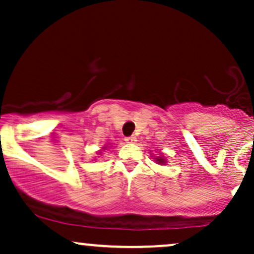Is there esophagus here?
I'll use <instances>...</instances> for the list:
<instances>
[{
    "mask_svg": "<svg viewBox=\"0 0 254 254\" xmlns=\"http://www.w3.org/2000/svg\"><path fill=\"white\" fill-rule=\"evenodd\" d=\"M136 137L135 136H130V137H127V138H125V142H127V143H129V144H135L136 143Z\"/></svg>",
    "mask_w": 254,
    "mask_h": 254,
    "instance_id": "esophagus-1",
    "label": "esophagus"
}]
</instances>
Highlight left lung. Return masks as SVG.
I'll return each instance as SVG.
<instances>
[{"label":"left lung","mask_w":254,"mask_h":254,"mask_svg":"<svg viewBox=\"0 0 254 254\" xmlns=\"http://www.w3.org/2000/svg\"><path fill=\"white\" fill-rule=\"evenodd\" d=\"M155 161L157 162V164H160V165L166 164V159H165V156H159V157H156Z\"/></svg>","instance_id":"1"}]
</instances>
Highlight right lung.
<instances>
[{"label": "right lung", "mask_w": 254, "mask_h": 254, "mask_svg": "<svg viewBox=\"0 0 254 254\" xmlns=\"http://www.w3.org/2000/svg\"><path fill=\"white\" fill-rule=\"evenodd\" d=\"M104 148H106V147H104Z\"/></svg>", "instance_id": "obj_1"}]
</instances>
